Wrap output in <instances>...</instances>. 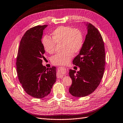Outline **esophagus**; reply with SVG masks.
I'll list each match as a JSON object with an SVG mask.
<instances>
[{
    "label": "esophagus",
    "instance_id": "esophagus-1",
    "mask_svg": "<svg viewBox=\"0 0 123 123\" xmlns=\"http://www.w3.org/2000/svg\"><path fill=\"white\" fill-rule=\"evenodd\" d=\"M64 76V74H62L61 71H58L57 73V76L58 78H62Z\"/></svg>",
    "mask_w": 123,
    "mask_h": 123
}]
</instances>
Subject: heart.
Segmentation results:
<instances>
[{
	"mask_svg": "<svg viewBox=\"0 0 123 123\" xmlns=\"http://www.w3.org/2000/svg\"><path fill=\"white\" fill-rule=\"evenodd\" d=\"M51 37L45 36L42 40L44 50L49 54H54L56 44L61 43V49L63 50L55 55L51 59L55 65H64L71 61L73 54L79 52L83 45V37L81 31L77 28L68 26H61L51 32Z\"/></svg>",
	"mask_w": 123,
	"mask_h": 123,
	"instance_id": "heart-1",
	"label": "heart"
}]
</instances>
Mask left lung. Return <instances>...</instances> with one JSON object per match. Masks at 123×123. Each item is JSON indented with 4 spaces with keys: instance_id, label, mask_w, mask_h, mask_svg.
<instances>
[{
    "instance_id": "obj_1",
    "label": "left lung",
    "mask_w": 123,
    "mask_h": 123,
    "mask_svg": "<svg viewBox=\"0 0 123 123\" xmlns=\"http://www.w3.org/2000/svg\"><path fill=\"white\" fill-rule=\"evenodd\" d=\"M105 49L99 31L91 24L87 25V33L79 54L73 60V64L79 66L75 74L70 69L69 75L72 84L69 92L73 96L85 97L95 90L102 79L105 66Z\"/></svg>"
}]
</instances>
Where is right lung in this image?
Masks as SVG:
<instances>
[{
    "mask_svg": "<svg viewBox=\"0 0 123 123\" xmlns=\"http://www.w3.org/2000/svg\"><path fill=\"white\" fill-rule=\"evenodd\" d=\"M47 25H38L28 30L20 42L16 59V70L20 83L26 93L42 98L51 92L56 81V68L42 65L45 50L41 38Z\"/></svg>",
    "mask_w": 123,
    "mask_h": 123,
    "instance_id": "right-lung-1",
    "label": "right lung"
}]
</instances>
